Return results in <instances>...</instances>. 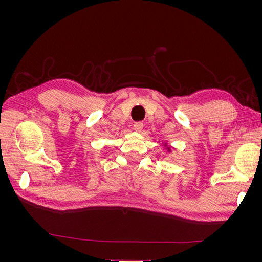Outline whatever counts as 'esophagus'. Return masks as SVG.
Instances as JSON below:
<instances>
[{"mask_svg": "<svg viewBox=\"0 0 262 262\" xmlns=\"http://www.w3.org/2000/svg\"><path fill=\"white\" fill-rule=\"evenodd\" d=\"M143 122H141V121H138V122H136V123H134V130H136V131H141L142 129H143Z\"/></svg>", "mask_w": 262, "mask_h": 262, "instance_id": "1", "label": "esophagus"}]
</instances>
